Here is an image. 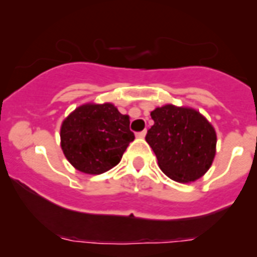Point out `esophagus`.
<instances>
[{"label":"esophagus","instance_id":"1","mask_svg":"<svg viewBox=\"0 0 257 257\" xmlns=\"http://www.w3.org/2000/svg\"><path fill=\"white\" fill-rule=\"evenodd\" d=\"M136 136H137L138 138H145V136H146V131L138 132V133H136Z\"/></svg>","mask_w":257,"mask_h":257}]
</instances>
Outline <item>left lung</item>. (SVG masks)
<instances>
[{
  "label": "left lung",
  "mask_w": 257,
  "mask_h": 257,
  "mask_svg": "<svg viewBox=\"0 0 257 257\" xmlns=\"http://www.w3.org/2000/svg\"><path fill=\"white\" fill-rule=\"evenodd\" d=\"M154 125L146 142L155 153L159 168L177 182H194L212 166L216 155L215 128L191 107L175 104L151 111Z\"/></svg>",
  "instance_id": "left-lung-1"
}]
</instances>
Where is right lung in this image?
Wrapping results in <instances>:
<instances>
[{
  "instance_id": "right-lung-1",
  "label": "right lung",
  "mask_w": 257,
  "mask_h": 257,
  "mask_svg": "<svg viewBox=\"0 0 257 257\" xmlns=\"http://www.w3.org/2000/svg\"><path fill=\"white\" fill-rule=\"evenodd\" d=\"M129 116L112 103H85L67 116L61 126V147L67 160L86 175H101L119 164L135 140Z\"/></svg>"
}]
</instances>
